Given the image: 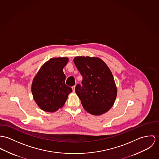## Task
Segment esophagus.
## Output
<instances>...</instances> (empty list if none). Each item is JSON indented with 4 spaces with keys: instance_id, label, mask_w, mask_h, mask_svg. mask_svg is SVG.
<instances>
[{
    "instance_id": "34e87169",
    "label": "esophagus",
    "mask_w": 159,
    "mask_h": 159,
    "mask_svg": "<svg viewBox=\"0 0 159 159\" xmlns=\"http://www.w3.org/2000/svg\"><path fill=\"white\" fill-rule=\"evenodd\" d=\"M75 86L74 85V86H73L72 88V91H73V92H75Z\"/></svg>"
}]
</instances>
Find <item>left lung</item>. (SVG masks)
I'll return each mask as SVG.
<instances>
[{
  "mask_svg": "<svg viewBox=\"0 0 159 159\" xmlns=\"http://www.w3.org/2000/svg\"><path fill=\"white\" fill-rule=\"evenodd\" d=\"M75 66L82 75V85L77 84L75 91L84 108L91 115H100L113 106L117 88L112 73L100 58L77 57Z\"/></svg>",
  "mask_w": 159,
  "mask_h": 159,
  "instance_id": "left-lung-1",
  "label": "left lung"
}]
</instances>
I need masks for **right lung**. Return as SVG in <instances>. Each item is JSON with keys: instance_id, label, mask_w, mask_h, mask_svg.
I'll use <instances>...</instances> for the list:
<instances>
[{"instance_id": "right-lung-1", "label": "right lung", "mask_w": 159, "mask_h": 159, "mask_svg": "<svg viewBox=\"0 0 159 159\" xmlns=\"http://www.w3.org/2000/svg\"><path fill=\"white\" fill-rule=\"evenodd\" d=\"M68 62L66 57L51 58L36 75L32 93L36 103L43 110L53 112L61 108L72 91L65 84L66 76L63 71Z\"/></svg>"}]
</instances>
